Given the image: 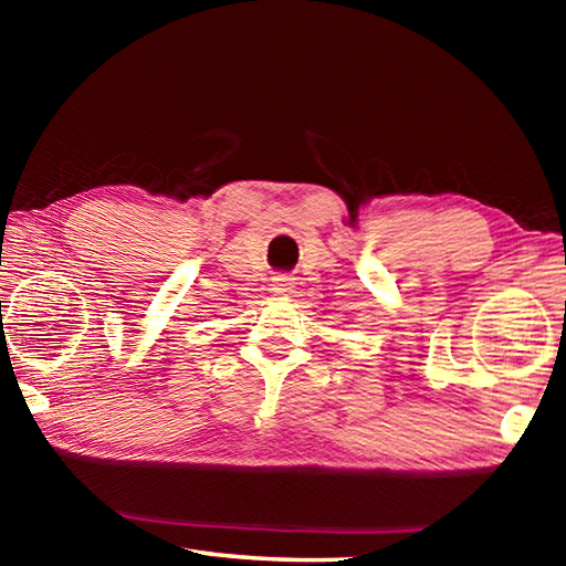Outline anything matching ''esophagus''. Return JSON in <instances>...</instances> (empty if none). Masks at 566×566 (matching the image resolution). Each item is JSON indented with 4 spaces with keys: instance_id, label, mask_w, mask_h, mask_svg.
Segmentation results:
<instances>
[{
    "instance_id": "1",
    "label": "esophagus",
    "mask_w": 566,
    "mask_h": 566,
    "mask_svg": "<svg viewBox=\"0 0 566 566\" xmlns=\"http://www.w3.org/2000/svg\"><path fill=\"white\" fill-rule=\"evenodd\" d=\"M292 290V280H290V276H276V280H274V292H290Z\"/></svg>"
}]
</instances>
